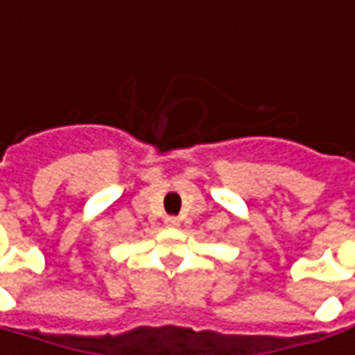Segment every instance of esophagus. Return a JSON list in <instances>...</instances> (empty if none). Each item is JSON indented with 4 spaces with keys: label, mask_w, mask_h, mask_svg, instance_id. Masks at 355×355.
<instances>
[{
    "label": "esophagus",
    "mask_w": 355,
    "mask_h": 355,
    "mask_svg": "<svg viewBox=\"0 0 355 355\" xmlns=\"http://www.w3.org/2000/svg\"><path fill=\"white\" fill-rule=\"evenodd\" d=\"M165 225H167L168 229H177L178 225H180V221H178V218H173V216H168V218H165Z\"/></svg>",
    "instance_id": "34e87169"
}]
</instances>
